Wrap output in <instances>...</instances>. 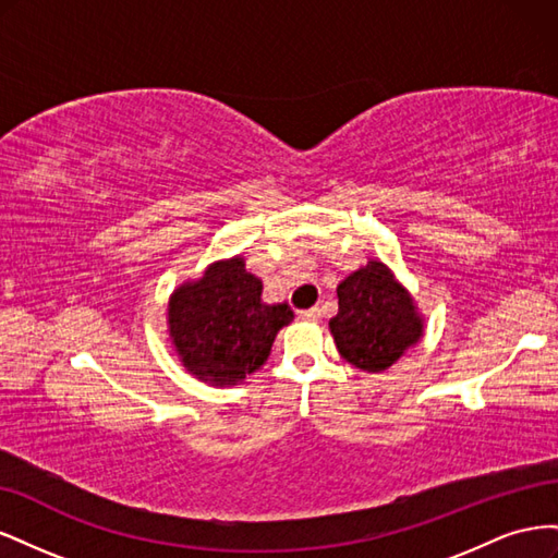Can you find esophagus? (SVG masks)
I'll return each instance as SVG.
<instances>
[{"label":"esophagus","mask_w":558,"mask_h":558,"mask_svg":"<svg viewBox=\"0 0 558 558\" xmlns=\"http://www.w3.org/2000/svg\"><path fill=\"white\" fill-rule=\"evenodd\" d=\"M300 318H302V320H318V318H320V310H318V307H312V310L300 312Z\"/></svg>","instance_id":"34e87169"}]
</instances>
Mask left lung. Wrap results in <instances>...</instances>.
Masks as SVG:
<instances>
[{"instance_id":"obj_1","label":"left lung","mask_w":558,"mask_h":558,"mask_svg":"<svg viewBox=\"0 0 558 558\" xmlns=\"http://www.w3.org/2000/svg\"><path fill=\"white\" fill-rule=\"evenodd\" d=\"M337 314L328 320L340 356L363 373H384L424 337V314L393 269L379 258L337 286Z\"/></svg>"}]
</instances>
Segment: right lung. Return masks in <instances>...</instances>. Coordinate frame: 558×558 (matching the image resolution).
<instances>
[{
    "label": "right lung",
    "mask_w": 558,
    "mask_h": 558,
    "mask_svg": "<svg viewBox=\"0 0 558 558\" xmlns=\"http://www.w3.org/2000/svg\"><path fill=\"white\" fill-rule=\"evenodd\" d=\"M263 281L240 256L214 260L167 302V335L181 365L211 386H238L265 365L289 305H265Z\"/></svg>",
    "instance_id": "1"
}]
</instances>
